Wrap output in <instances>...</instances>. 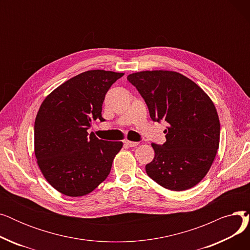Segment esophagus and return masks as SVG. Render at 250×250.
<instances>
[{"instance_id":"esophagus-1","label":"esophagus","mask_w":250,"mask_h":250,"mask_svg":"<svg viewBox=\"0 0 250 250\" xmlns=\"http://www.w3.org/2000/svg\"><path fill=\"white\" fill-rule=\"evenodd\" d=\"M124 143L128 147H136L139 145L138 142H133V141H128V140H125Z\"/></svg>"}]
</instances>
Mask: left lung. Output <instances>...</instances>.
Returning <instances> with one entry per match:
<instances>
[{"mask_svg": "<svg viewBox=\"0 0 250 250\" xmlns=\"http://www.w3.org/2000/svg\"><path fill=\"white\" fill-rule=\"evenodd\" d=\"M145 99L154 122L164 120L166 142L152 143L155 157L147 174L175 191L193 188L211 168L220 143L215 104L188 77L173 71H142L127 76Z\"/></svg>", "mask_w": 250, "mask_h": 250, "instance_id": "obj_1", "label": "left lung"}]
</instances>
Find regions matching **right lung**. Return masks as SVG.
I'll return each mask as SVG.
<instances>
[{"mask_svg":"<svg viewBox=\"0 0 250 250\" xmlns=\"http://www.w3.org/2000/svg\"><path fill=\"white\" fill-rule=\"evenodd\" d=\"M91 70L65 81L42 101L34 123V154L49 185L68 196L93 191L108 176L122 142L103 141L88 128L103 122L102 104L124 76Z\"/></svg>","mask_w":250,"mask_h":250,"instance_id":"obj_1","label":"right lung"}]
</instances>
